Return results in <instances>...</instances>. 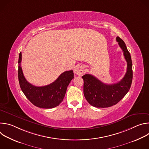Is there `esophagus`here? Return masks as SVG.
I'll return each instance as SVG.
<instances>
[{"mask_svg":"<svg viewBox=\"0 0 149 149\" xmlns=\"http://www.w3.org/2000/svg\"><path fill=\"white\" fill-rule=\"evenodd\" d=\"M74 72L79 76H82L84 73V68L82 65H78L74 70Z\"/></svg>","mask_w":149,"mask_h":149,"instance_id":"34e87169","label":"esophagus"}]
</instances>
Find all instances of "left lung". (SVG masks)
<instances>
[{
  "mask_svg": "<svg viewBox=\"0 0 149 149\" xmlns=\"http://www.w3.org/2000/svg\"><path fill=\"white\" fill-rule=\"evenodd\" d=\"M116 40L127 63V72L123 79L116 84H106L91 74H85L82 77L85 98L95 107L106 108L116 105L128 93L131 87L133 70L130 54L121 38L117 36Z\"/></svg>",
  "mask_w": 149,
  "mask_h": 149,
  "instance_id": "left-lung-1",
  "label": "left lung"
}]
</instances>
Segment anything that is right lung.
Here are the masks:
<instances>
[{"label": "right lung", "mask_w": 149, "mask_h": 149, "mask_svg": "<svg viewBox=\"0 0 149 149\" xmlns=\"http://www.w3.org/2000/svg\"><path fill=\"white\" fill-rule=\"evenodd\" d=\"M22 53L19 55L18 79L21 90L26 97L35 106L42 109H52L59 105L65 97L67 88L74 78L72 70L63 72L52 83L42 87L34 86L25 79L20 62Z\"/></svg>", "instance_id": "add662e5"}]
</instances>
